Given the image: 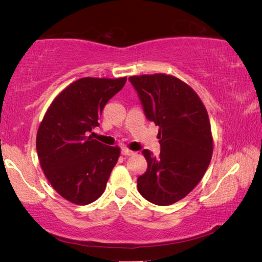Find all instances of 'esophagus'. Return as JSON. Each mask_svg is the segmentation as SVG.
I'll use <instances>...</instances> for the list:
<instances>
[{"instance_id": "34e87169", "label": "esophagus", "mask_w": 262, "mask_h": 262, "mask_svg": "<svg viewBox=\"0 0 262 262\" xmlns=\"http://www.w3.org/2000/svg\"><path fill=\"white\" fill-rule=\"evenodd\" d=\"M121 152H122L123 156H133V155L135 154L134 151H132V150H129L128 148H123V149L121 150Z\"/></svg>"}]
</instances>
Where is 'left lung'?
Returning <instances> with one entry per match:
<instances>
[{"label":"left lung","mask_w":262,"mask_h":262,"mask_svg":"<svg viewBox=\"0 0 262 262\" xmlns=\"http://www.w3.org/2000/svg\"><path fill=\"white\" fill-rule=\"evenodd\" d=\"M148 120L159 127L161 154H142L148 168L137 178L145 200L170 206L184 199L205 176L211 161L212 135L207 110L188 84L172 75L130 76Z\"/></svg>","instance_id":"obj_1"}]
</instances>
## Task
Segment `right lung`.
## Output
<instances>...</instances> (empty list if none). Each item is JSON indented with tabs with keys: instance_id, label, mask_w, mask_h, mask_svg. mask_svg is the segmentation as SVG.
Returning <instances> with one entry per match:
<instances>
[{
	"instance_id": "add662e5",
	"label": "right lung",
	"mask_w": 262,
	"mask_h": 262,
	"mask_svg": "<svg viewBox=\"0 0 262 262\" xmlns=\"http://www.w3.org/2000/svg\"><path fill=\"white\" fill-rule=\"evenodd\" d=\"M126 81L77 79L55 97L39 125L35 144L43 173L52 187L75 205L85 206L100 198L120 156V148L89 134L99 126L104 106Z\"/></svg>"
}]
</instances>
